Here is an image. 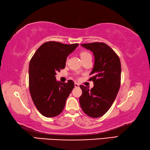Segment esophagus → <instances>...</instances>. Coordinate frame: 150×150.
<instances>
[{
    "mask_svg": "<svg viewBox=\"0 0 150 150\" xmlns=\"http://www.w3.org/2000/svg\"><path fill=\"white\" fill-rule=\"evenodd\" d=\"M75 88H78V87H79V84L77 83H75Z\"/></svg>",
    "mask_w": 150,
    "mask_h": 150,
    "instance_id": "obj_1",
    "label": "esophagus"
}]
</instances>
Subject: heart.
<instances>
[{"instance_id":"obj_1","label":"heart","mask_w":150,"mask_h":150,"mask_svg":"<svg viewBox=\"0 0 150 150\" xmlns=\"http://www.w3.org/2000/svg\"><path fill=\"white\" fill-rule=\"evenodd\" d=\"M88 54H90L88 53V52H82L80 54V56H81V59L84 58V57L86 56L87 55H88Z\"/></svg>"}]
</instances>
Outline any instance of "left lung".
<instances>
[{"label":"left lung","mask_w":150,"mask_h":150,"mask_svg":"<svg viewBox=\"0 0 150 150\" xmlns=\"http://www.w3.org/2000/svg\"><path fill=\"white\" fill-rule=\"evenodd\" d=\"M93 52L94 65L89 81L94 87L80 85L82 95L79 103L83 111L93 118L100 117L112 105L121 85V66L119 56L108 45L92 42L81 45Z\"/></svg>","instance_id":"8db88e82"}]
</instances>
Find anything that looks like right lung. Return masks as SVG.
Wrapping results in <instances>:
<instances>
[{
    "mask_svg": "<svg viewBox=\"0 0 150 150\" xmlns=\"http://www.w3.org/2000/svg\"><path fill=\"white\" fill-rule=\"evenodd\" d=\"M79 44L66 45L55 41L45 42L37 49L29 62V87L35 105L43 116L53 117L60 114L75 86L56 81L57 71L66 67L67 57Z\"/></svg>",
    "mask_w": 150,
    "mask_h": 150,
    "instance_id": "right-lung-1",
    "label": "right lung"
}]
</instances>
